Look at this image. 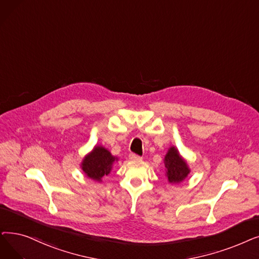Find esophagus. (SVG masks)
<instances>
[{"label":"esophagus","instance_id":"obj_1","mask_svg":"<svg viewBox=\"0 0 259 259\" xmlns=\"http://www.w3.org/2000/svg\"><path fill=\"white\" fill-rule=\"evenodd\" d=\"M129 159L132 161H141L142 160V156H140L137 153H130L129 154Z\"/></svg>","mask_w":259,"mask_h":259}]
</instances>
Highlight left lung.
<instances>
[{
    "mask_svg": "<svg viewBox=\"0 0 259 259\" xmlns=\"http://www.w3.org/2000/svg\"><path fill=\"white\" fill-rule=\"evenodd\" d=\"M164 163L167 169L166 175L168 181L170 183L182 182L189 174L186 162L179 154V151L176 149V147H170L169 150H168L167 154L165 155Z\"/></svg>",
    "mask_w": 259,
    "mask_h": 259,
    "instance_id": "1",
    "label": "left lung"
}]
</instances>
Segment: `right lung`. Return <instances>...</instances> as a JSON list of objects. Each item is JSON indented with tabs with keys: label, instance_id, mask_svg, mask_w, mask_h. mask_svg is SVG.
Instances as JSON below:
<instances>
[{
	"label": "right lung",
	"instance_id": "1",
	"mask_svg": "<svg viewBox=\"0 0 259 259\" xmlns=\"http://www.w3.org/2000/svg\"><path fill=\"white\" fill-rule=\"evenodd\" d=\"M117 159L102 146H96L91 153H89L81 163L84 174L95 181H100L105 175H109L112 165Z\"/></svg>",
	"mask_w": 259,
	"mask_h": 259
}]
</instances>
